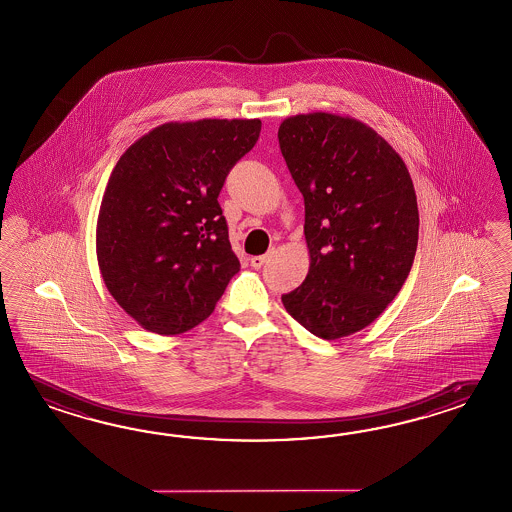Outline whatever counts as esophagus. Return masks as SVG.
<instances>
[{"label":"esophagus","instance_id":"esophagus-1","mask_svg":"<svg viewBox=\"0 0 512 512\" xmlns=\"http://www.w3.org/2000/svg\"><path fill=\"white\" fill-rule=\"evenodd\" d=\"M267 258H269V256H252V258H250V265H252L254 269H260L263 263L267 262Z\"/></svg>","mask_w":512,"mask_h":512}]
</instances>
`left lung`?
Here are the masks:
<instances>
[{
    "label": "left lung",
    "instance_id": "1",
    "mask_svg": "<svg viewBox=\"0 0 512 512\" xmlns=\"http://www.w3.org/2000/svg\"><path fill=\"white\" fill-rule=\"evenodd\" d=\"M278 143L304 197L310 271L282 295L317 338L371 325L407 280L418 249V202L401 156L364 122L332 113L288 117Z\"/></svg>",
    "mask_w": 512,
    "mask_h": 512
}]
</instances>
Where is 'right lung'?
Here are the masks:
<instances>
[{"instance_id": "add662e5", "label": "right lung", "mask_w": 512, "mask_h": 512, "mask_svg": "<svg viewBox=\"0 0 512 512\" xmlns=\"http://www.w3.org/2000/svg\"><path fill=\"white\" fill-rule=\"evenodd\" d=\"M260 130V118L167 122L118 159L96 256L105 288L145 330L174 336L197 327L239 271L217 198Z\"/></svg>"}]
</instances>
